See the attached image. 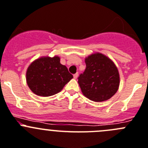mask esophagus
I'll list each match as a JSON object with an SVG mask.
<instances>
[{
    "label": "esophagus",
    "instance_id": "esophagus-1",
    "mask_svg": "<svg viewBox=\"0 0 148 148\" xmlns=\"http://www.w3.org/2000/svg\"><path fill=\"white\" fill-rule=\"evenodd\" d=\"M77 77H78V73H76V74H74V79H77Z\"/></svg>",
    "mask_w": 148,
    "mask_h": 148
}]
</instances>
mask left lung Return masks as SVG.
Wrapping results in <instances>:
<instances>
[{
	"mask_svg": "<svg viewBox=\"0 0 148 148\" xmlns=\"http://www.w3.org/2000/svg\"><path fill=\"white\" fill-rule=\"evenodd\" d=\"M86 69L78 77L82 94L90 100L102 102L116 93L119 74L114 62L102 54H94L85 60Z\"/></svg>",
	"mask_w": 148,
	"mask_h": 148,
	"instance_id": "1",
	"label": "left lung"
}]
</instances>
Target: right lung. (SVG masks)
I'll use <instances>...</instances> for the list:
<instances>
[{
	"instance_id": "1",
	"label": "right lung",
	"mask_w": 148,
	"mask_h": 148,
	"mask_svg": "<svg viewBox=\"0 0 148 148\" xmlns=\"http://www.w3.org/2000/svg\"><path fill=\"white\" fill-rule=\"evenodd\" d=\"M60 60L57 56L46 57L36 60L29 66L26 82L33 93L41 97L52 96L72 79V74Z\"/></svg>"
}]
</instances>
